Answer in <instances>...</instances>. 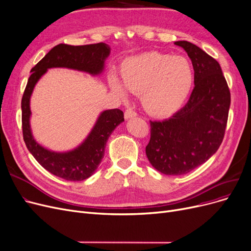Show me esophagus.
Instances as JSON below:
<instances>
[{"label":"esophagus","instance_id":"1","mask_svg":"<svg viewBox=\"0 0 251 251\" xmlns=\"http://www.w3.org/2000/svg\"><path fill=\"white\" fill-rule=\"evenodd\" d=\"M136 116H137L136 112L133 110V108H131V107H128L127 110L125 111V113H124V117H125V119H126V120H128V119H131V118L136 117Z\"/></svg>","mask_w":251,"mask_h":251}]
</instances>
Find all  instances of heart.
Listing matches in <instances>:
<instances>
[{
  "mask_svg": "<svg viewBox=\"0 0 251 251\" xmlns=\"http://www.w3.org/2000/svg\"><path fill=\"white\" fill-rule=\"evenodd\" d=\"M121 78L129 91L141 94V102L150 115L167 117L186 100L194 71L187 57L151 51L126 59L121 67ZM110 84L117 94L126 95L115 75L110 77Z\"/></svg>",
  "mask_w": 251,
  "mask_h": 251,
  "instance_id": "obj_1",
  "label": "heart"
}]
</instances>
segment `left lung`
Returning <instances> with one entry per match:
<instances>
[{
  "label": "left lung",
  "mask_w": 251,
  "mask_h": 251,
  "mask_svg": "<svg viewBox=\"0 0 251 251\" xmlns=\"http://www.w3.org/2000/svg\"><path fill=\"white\" fill-rule=\"evenodd\" d=\"M174 44L186 50L192 60L195 87L188 102L171 118L150 121L146 154L152 167L166 176L186 174L219 150L231 104L220 63L188 41Z\"/></svg>",
  "instance_id": "obj_1"
}]
</instances>
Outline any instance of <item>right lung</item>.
Listing matches in <instances>:
<instances>
[{
    "instance_id": "1",
    "label": "right lung",
    "mask_w": 251,
    "mask_h": 251,
    "mask_svg": "<svg viewBox=\"0 0 251 251\" xmlns=\"http://www.w3.org/2000/svg\"><path fill=\"white\" fill-rule=\"evenodd\" d=\"M110 51V46L105 43L83 46L59 44L53 47L30 71L31 75L21 100L24 140L40 165L65 180L80 181L92 176L103 158L108 137L115 128L124 121V114L119 108L102 112L92 131L80 147L68 152L51 151L41 147L31 135L29 126L31 92L39 79L50 68H68L91 75L100 74Z\"/></svg>"
}]
</instances>
